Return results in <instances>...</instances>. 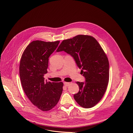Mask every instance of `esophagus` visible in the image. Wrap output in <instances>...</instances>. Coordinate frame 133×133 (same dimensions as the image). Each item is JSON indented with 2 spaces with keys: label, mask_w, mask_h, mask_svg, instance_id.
I'll list each match as a JSON object with an SVG mask.
<instances>
[{
  "label": "esophagus",
  "mask_w": 133,
  "mask_h": 133,
  "mask_svg": "<svg viewBox=\"0 0 133 133\" xmlns=\"http://www.w3.org/2000/svg\"><path fill=\"white\" fill-rule=\"evenodd\" d=\"M64 85L65 86H68L69 85V84H70V82H65L64 83Z\"/></svg>",
  "instance_id": "34e87169"
}]
</instances>
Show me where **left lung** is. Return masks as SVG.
I'll return each instance as SVG.
<instances>
[{
  "label": "left lung",
  "instance_id": "8db88e82",
  "mask_svg": "<svg viewBox=\"0 0 133 133\" xmlns=\"http://www.w3.org/2000/svg\"><path fill=\"white\" fill-rule=\"evenodd\" d=\"M65 51L74 58L85 82H76L79 91L74 98L80 106L92 108L98 103L109 81V61L97 40L92 36L78 35L62 41L57 52Z\"/></svg>",
  "mask_w": 133,
  "mask_h": 133
}]
</instances>
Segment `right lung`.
<instances>
[{
	"mask_svg": "<svg viewBox=\"0 0 133 133\" xmlns=\"http://www.w3.org/2000/svg\"><path fill=\"white\" fill-rule=\"evenodd\" d=\"M59 41H33L21 58L19 74L24 91L31 102L39 109L48 111L59 101L64 84L62 82L45 81L48 58L57 48Z\"/></svg>",
	"mask_w": 133,
	"mask_h": 133,
	"instance_id": "add662e5",
	"label": "right lung"
}]
</instances>
